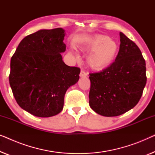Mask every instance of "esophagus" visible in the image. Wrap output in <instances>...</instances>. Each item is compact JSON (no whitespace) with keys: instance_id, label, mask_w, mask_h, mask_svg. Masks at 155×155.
<instances>
[{"instance_id":"obj_1","label":"esophagus","mask_w":155,"mask_h":155,"mask_svg":"<svg viewBox=\"0 0 155 155\" xmlns=\"http://www.w3.org/2000/svg\"><path fill=\"white\" fill-rule=\"evenodd\" d=\"M87 73L84 71H82H82H80V77H82H82H87Z\"/></svg>"}]
</instances>
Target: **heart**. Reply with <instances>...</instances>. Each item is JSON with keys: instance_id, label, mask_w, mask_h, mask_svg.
Wrapping results in <instances>:
<instances>
[{"instance_id": "b5f03b06", "label": "heart", "mask_w": 155, "mask_h": 155, "mask_svg": "<svg viewBox=\"0 0 155 155\" xmlns=\"http://www.w3.org/2000/svg\"><path fill=\"white\" fill-rule=\"evenodd\" d=\"M80 48L90 51L87 62L93 71H101L109 67L117 56L119 46L115 40L104 35H95L87 37L80 44ZM78 58V54L72 52Z\"/></svg>"}]
</instances>
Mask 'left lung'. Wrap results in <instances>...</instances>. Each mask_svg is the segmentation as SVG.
Instances as JSON below:
<instances>
[{
	"label": "left lung",
	"instance_id": "left-lung-1",
	"mask_svg": "<svg viewBox=\"0 0 155 155\" xmlns=\"http://www.w3.org/2000/svg\"><path fill=\"white\" fill-rule=\"evenodd\" d=\"M119 35L120 48L115 61L102 71L90 74V107L107 117L133 109L147 82L145 61L138 46L124 33Z\"/></svg>",
	"mask_w": 155,
	"mask_h": 155
}]
</instances>
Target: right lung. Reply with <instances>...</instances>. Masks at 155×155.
<instances>
[{"label":"right lung","mask_w":155,"mask_h":155,"mask_svg":"<svg viewBox=\"0 0 155 155\" xmlns=\"http://www.w3.org/2000/svg\"><path fill=\"white\" fill-rule=\"evenodd\" d=\"M65 30L40 29L25 37L10 61V85L18 105L37 117L63 110L68 89L77 83L80 69L63 62Z\"/></svg>","instance_id":"obj_1"}]
</instances>
